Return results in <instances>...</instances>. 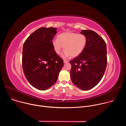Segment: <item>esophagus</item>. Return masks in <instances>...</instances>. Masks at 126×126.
Returning <instances> with one entry per match:
<instances>
[{
    "label": "esophagus",
    "mask_w": 126,
    "mask_h": 126,
    "mask_svg": "<svg viewBox=\"0 0 126 126\" xmlns=\"http://www.w3.org/2000/svg\"><path fill=\"white\" fill-rule=\"evenodd\" d=\"M69 62L68 60H64V63H68Z\"/></svg>",
    "instance_id": "34e87169"
}]
</instances>
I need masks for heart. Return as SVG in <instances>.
Instances as JSON below:
<instances>
[{"instance_id": "obj_1", "label": "heart", "mask_w": 126, "mask_h": 126, "mask_svg": "<svg viewBox=\"0 0 126 126\" xmlns=\"http://www.w3.org/2000/svg\"><path fill=\"white\" fill-rule=\"evenodd\" d=\"M87 39L86 36L82 34L66 32L59 34L57 39L52 41V45L56 53L60 54L64 47L65 51L62 57H76L81 54L86 48Z\"/></svg>"}]
</instances>
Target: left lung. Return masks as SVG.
<instances>
[{
  "instance_id": "8db88e82",
  "label": "left lung",
  "mask_w": 126,
  "mask_h": 126,
  "mask_svg": "<svg viewBox=\"0 0 126 126\" xmlns=\"http://www.w3.org/2000/svg\"><path fill=\"white\" fill-rule=\"evenodd\" d=\"M87 43L81 54L70 61V77L73 83L83 90L96 86L102 79L107 66L106 44L94 31L83 30Z\"/></svg>"
}]
</instances>
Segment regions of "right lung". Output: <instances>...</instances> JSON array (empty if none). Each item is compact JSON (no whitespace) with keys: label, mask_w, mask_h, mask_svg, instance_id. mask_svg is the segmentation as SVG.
<instances>
[{"label":"right lung","mask_w":126,"mask_h":126,"mask_svg":"<svg viewBox=\"0 0 126 126\" xmlns=\"http://www.w3.org/2000/svg\"><path fill=\"white\" fill-rule=\"evenodd\" d=\"M56 30L41 27L32 33L23 44L24 74L29 83L39 90H46L56 82L64 65L52 45Z\"/></svg>","instance_id":"right-lung-1"}]
</instances>
